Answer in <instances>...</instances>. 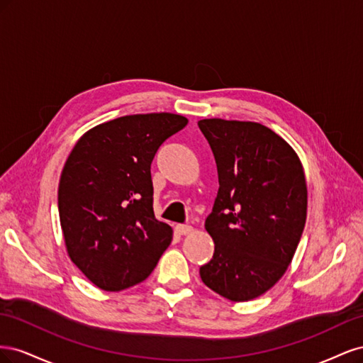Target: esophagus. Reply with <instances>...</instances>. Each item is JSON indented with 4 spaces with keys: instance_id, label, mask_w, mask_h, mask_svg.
I'll list each match as a JSON object with an SVG mask.
<instances>
[{
    "instance_id": "obj_1",
    "label": "esophagus",
    "mask_w": 363,
    "mask_h": 363,
    "mask_svg": "<svg viewBox=\"0 0 363 363\" xmlns=\"http://www.w3.org/2000/svg\"><path fill=\"white\" fill-rule=\"evenodd\" d=\"M194 232V228L191 225H175V233L180 235V236H186Z\"/></svg>"
}]
</instances>
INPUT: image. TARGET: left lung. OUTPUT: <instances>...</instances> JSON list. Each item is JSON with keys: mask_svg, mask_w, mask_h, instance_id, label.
<instances>
[{"mask_svg": "<svg viewBox=\"0 0 363 363\" xmlns=\"http://www.w3.org/2000/svg\"><path fill=\"white\" fill-rule=\"evenodd\" d=\"M219 189L206 230L215 242L203 283L230 301L269 291L291 265L307 216L301 160L277 133L251 121L201 119Z\"/></svg>", "mask_w": 363, "mask_h": 363, "instance_id": "8db88e82", "label": "left lung"}]
</instances>
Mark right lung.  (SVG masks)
<instances>
[{"label": "right lung", "mask_w": 363, "mask_h": 363, "mask_svg": "<svg viewBox=\"0 0 363 363\" xmlns=\"http://www.w3.org/2000/svg\"><path fill=\"white\" fill-rule=\"evenodd\" d=\"M188 125L175 113L127 115L77 140L59 182V218L74 265L95 286L118 292L144 281L172 240L152 211L151 162Z\"/></svg>", "instance_id": "obj_1"}]
</instances>
